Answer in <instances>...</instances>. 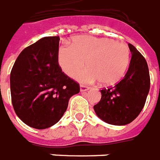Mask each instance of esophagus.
I'll use <instances>...</instances> for the list:
<instances>
[{"instance_id":"esophagus-1","label":"esophagus","mask_w":160,"mask_h":160,"mask_svg":"<svg viewBox=\"0 0 160 160\" xmlns=\"http://www.w3.org/2000/svg\"><path fill=\"white\" fill-rule=\"evenodd\" d=\"M89 89V87L86 86V85H80V91L81 92H86Z\"/></svg>"}]
</instances>
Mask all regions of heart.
Segmentation results:
<instances>
[{"label":"heart","mask_w":160,"mask_h":160,"mask_svg":"<svg viewBox=\"0 0 160 160\" xmlns=\"http://www.w3.org/2000/svg\"><path fill=\"white\" fill-rule=\"evenodd\" d=\"M131 51L123 42L108 38L77 36L72 45L60 46L58 62L60 68L68 77H74L83 67L76 78L82 82L98 80L102 85H112L122 78L128 68Z\"/></svg>","instance_id":"heart-1"}]
</instances>
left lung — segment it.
I'll use <instances>...</instances> for the list:
<instances>
[{"label": "left lung", "mask_w": 160, "mask_h": 160, "mask_svg": "<svg viewBox=\"0 0 160 160\" xmlns=\"http://www.w3.org/2000/svg\"><path fill=\"white\" fill-rule=\"evenodd\" d=\"M128 45L131 52L128 71L114 87L102 88L100 102L93 107L98 117L115 126L127 125L139 116L150 88L146 60L135 46Z\"/></svg>", "instance_id": "8db88e82"}]
</instances>
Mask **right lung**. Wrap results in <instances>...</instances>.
<instances>
[{
  "instance_id": "obj_1",
  "label": "right lung",
  "mask_w": 160,
  "mask_h": 160,
  "mask_svg": "<svg viewBox=\"0 0 160 160\" xmlns=\"http://www.w3.org/2000/svg\"><path fill=\"white\" fill-rule=\"evenodd\" d=\"M59 37L42 38L22 50L11 72L14 110L27 126L43 130L53 126L80 92L78 82L62 72L58 62Z\"/></svg>"
}]
</instances>
